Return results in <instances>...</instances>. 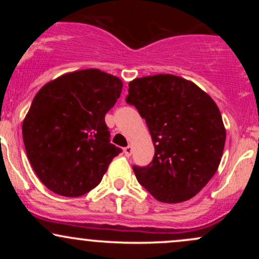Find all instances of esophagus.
I'll return each instance as SVG.
<instances>
[{"label": "esophagus", "instance_id": "1", "mask_svg": "<svg viewBox=\"0 0 259 259\" xmlns=\"http://www.w3.org/2000/svg\"><path fill=\"white\" fill-rule=\"evenodd\" d=\"M124 153H125V156L126 157H129V156H132V153H133V147L130 146H126L125 148H124Z\"/></svg>", "mask_w": 259, "mask_h": 259}]
</instances>
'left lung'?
Segmentation results:
<instances>
[{
    "mask_svg": "<svg viewBox=\"0 0 259 259\" xmlns=\"http://www.w3.org/2000/svg\"><path fill=\"white\" fill-rule=\"evenodd\" d=\"M125 101L145 118L154 146L150 164L133 165L136 179L160 202L194 197L215 174L224 150L227 134L214 101L170 74L133 80Z\"/></svg>",
    "mask_w": 259,
    "mask_h": 259,
    "instance_id": "1",
    "label": "left lung"
}]
</instances>
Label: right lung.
I'll return each mask as SVG.
<instances>
[{
  "label": "right lung",
  "mask_w": 259,
  "mask_h": 259,
  "mask_svg": "<svg viewBox=\"0 0 259 259\" xmlns=\"http://www.w3.org/2000/svg\"><path fill=\"white\" fill-rule=\"evenodd\" d=\"M120 79L99 69L65 74L41 88L23 121L32 169L47 189L78 197L96 187L121 152L111 144L106 113L121 94Z\"/></svg>",
  "instance_id": "1"
}]
</instances>
